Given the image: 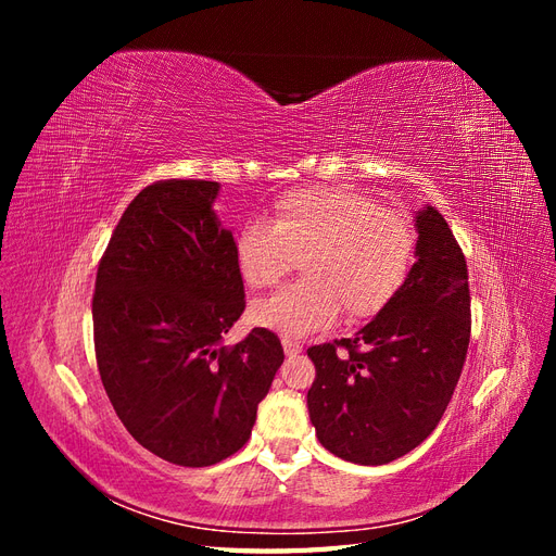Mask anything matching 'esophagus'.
<instances>
[{"label":"esophagus","mask_w":556,"mask_h":556,"mask_svg":"<svg viewBox=\"0 0 556 556\" xmlns=\"http://www.w3.org/2000/svg\"><path fill=\"white\" fill-rule=\"evenodd\" d=\"M282 350H285V355L288 357H296L301 350H304V345H301L299 341H292V339H282Z\"/></svg>","instance_id":"esophagus-1"}]
</instances>
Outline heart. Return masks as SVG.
I'll return each mask as SVG.
<instances>
[{
	"mask_svg": "<svg viewBox=\"0 0 556 556\" xmlns=\"http://www.w3.org/2000/svg\"><path fill=\"white\" fill-rule=\"evenodd\" d=\"M415 231L406 215L348 188H299L276 199L268 225L248 223L233 243L237 271L266 290L301 257L304 280L257 301L250 319L282 336H306L336 317L366 323L406 282Z\"/></svg>",
	"mask_w": 556,
	"mask_h": 556,
	"instance_id": "1",
	"label": "heart"
}]
</instances>
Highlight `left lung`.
<instances>
[{"label": "left lung", "mask_w": 556, "mask_h": 556, "mask_svg": "<svg viewBox=\"0 0 556 556\" xmlns=\"http://www.w3.org/2000/svg\"><path fill=\"white\" fill-rule=\"evenodd\" d=\"M415 264L399 294L352 339L308 348L317 441L352 464L408 454L441 422L470 341L464 252L433 206L415 215Z\"/></svg>", "instance_id": "obj_1"}]
</instances>
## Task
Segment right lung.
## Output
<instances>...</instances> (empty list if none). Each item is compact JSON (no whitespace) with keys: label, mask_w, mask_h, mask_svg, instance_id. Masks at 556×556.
Wrapping results in <instances>:
<instances>
[{"label":"right lung","mask_w":556,"mask_h":556,"mask_svg":"<svg viewBox=\"0 0 556 556\" xmlns=\"http://www.w3.org/2000/svg\"><path fill=\"white\" fill-rule=\"evenodd\" d=\"M213 180H157L134 197L97 268L94 355L134 441L178 466L239 452L285 355L255 327L225 333L245 311L231 231L217 223Z\"/></svg>","instance_id":"obj_1"}]
</instances>
